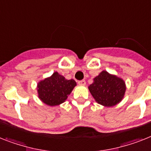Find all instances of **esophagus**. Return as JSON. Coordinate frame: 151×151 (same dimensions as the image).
<instances>
[{"label":"esophagus","instance_id":"1","mask_svg":"<svg viewBox=\"0 0 151 151\" xmlns=\"http://www.w3.org/2000/svg\"><path fill=\"white\" fill-rule=\"evenodd\" d=\"M78 83L79 85H82V86H85V85H86V81H85V80L78 81Z\"/></svg>","mask_w":151,"mask_h":151}]
</instances>
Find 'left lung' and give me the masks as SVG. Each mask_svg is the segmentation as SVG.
<instances>
[{"instance_id":"8db88e82","label":"left lung","mask_w":151,"mask_h":151,"mask_svg":"<svg viewBox=\"0 0 151 151\" xmlns=\"http://www.w3.org/2000/svg\"><path fill=\"white\" fill-rule=\"evenodd\" d=\"M93 81L89 86V90L99 104L113 106L123 99L126 85L122 78L103 71Z\"/></svg>"}]
</instances>
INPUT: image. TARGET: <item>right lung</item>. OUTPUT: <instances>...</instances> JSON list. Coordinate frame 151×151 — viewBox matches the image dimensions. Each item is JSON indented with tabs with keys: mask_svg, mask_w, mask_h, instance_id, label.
I'll use <instances>...</instances> for the list:
<instances>
[{
	"mask_svg": "<svg viewBox=\"0 0 151 151\" xmlns=\"http://www.w3.org/2000/svg\"><path fill=\"white\" fill-rule=\"evenodd\" d=\"M76 86V81L65 79L64 76L55 72L52 76L38 83V97L46 105L51 106L59 105L66 100Z\"/></svg>",
	"mask_w": 151,
	"mask_h": 151,
	"instance_id": "add662e5",
	"label": "right lung"
}]
</instances>
